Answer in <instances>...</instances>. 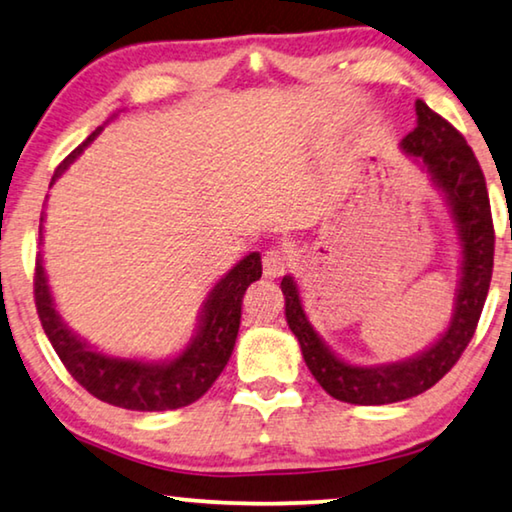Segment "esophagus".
<instances>
[{
  "label": "esophagus",
  "mask_w": 512,
  "mask_h": 512,
  "mask_svg": "<svg viewBox=\"0 0 512 512\" xmlns=\"http://www.w3.org/2000/svg\"><path fill=\"white\" fill-rule=\"evenodd\" d=\"M262 264H264V276L273 280V278H280L282 273L287 271V257L282 253L280 248H269L262 257Z\"/></svg>",
  "instance_id": "obj_1"
}]
</instances>
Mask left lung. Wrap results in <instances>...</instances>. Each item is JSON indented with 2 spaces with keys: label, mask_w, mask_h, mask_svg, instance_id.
I'll use <instances>...</instances> for the list:
<instances>
[{
  "label": "left lung",
  "mask_w": 512,
  "mask_h": 512,
  "mask_svg": "<svg viewBox=\"0 0 512 512\" xmlns=\"http://www.w3.org/2000/svg\"><path fill=\"white\" fill-rule=\"evenodd\" d=\"M416 128L402 140L409 156L423 160L455 220L462 243V278L448 329L423 354L400 363L352 365L335 356L308 322L292 276L280 282L285 317L299 338L303 361L319 386L349 404H391L425 393L457 363L474 338L494 266V225L483 170L462 133L444 117L416 101Z\"/></svg>",
  "instance_id": "left-lung-1"
}]
</instances>
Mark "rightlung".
Segmentation results:
<instances>
[{
	"mask_svg": "<svg viewBox=\"0 0 512 512\" xmlns=\"http://www.w3.org/2000/svg\"><path fill=\"white\" fill-rule=\"evenodd\" d=\"M98 133H101V128H96L57 167L50 186ZM41 232L43 227H38V239H41ZM259 278H262V257L259 253H250L230 269L225 278H220L209 292L200 312V326H197L195 338L188 342V347L177 358L163 363L110 356L80 340L55 310L41 255L36 257L34 299L45 335L55 347L64 368L71 372V377L82 388H87L94 398L121 409L167 411L188 407V404L200 400L223 372L232 356L236 333H239L243 294Z\"/></svg>",
	"mask_w": 512,
	"mask_h": 512,
	"instance_id": "right-lung-1",
	"label": "right lung"
}]
</instances>
